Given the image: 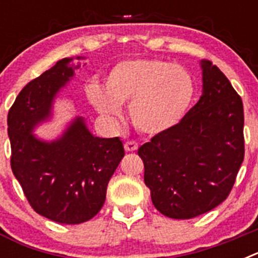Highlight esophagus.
<instances>
[{
	"label": "esophagus",
	"instance_id": "1",
	"mask_svg": "<svg viewBox=\"0 0 258 258\" xmlns=\"http://www.w3.org/2000/svg\"><path fill=\"white\" fill-rule=\"evenodd\" d=\"M124 149H125V151H127V152H133L138 149V143L134 142V141H127V142H125Z\"/></svg>",
	"mask_w": 258,
	"mask_h": 258
}]
</instances>
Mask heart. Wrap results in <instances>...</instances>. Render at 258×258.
<instances>
[{"instance_id":"obj_1","label":"heart","mask_w":258,"mask_h":258,"mask_svg":"<svg viewBox=\"0 0 258 258\" xmlns=\"http://www.w3.org/2000/svg\"><path fill=\"white\" fill-rule=\"evenodd\" d=\"M194 81L183 67L160 59L120 61L104 79V92L89 88L88 98L99 115L116 118L129 102V118L137 131L156 136L170 131L187 112Z\"/></svg>"}]
</instances>
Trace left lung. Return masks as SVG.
<instances>
[{
  "label": "left lung",
  "mask_w": 258,
  "mask_h": 258,
  "mask_svg": "<svg viewBox=\"0 0 258 258\" xmlns=\"http://www.w3.org/2000/svg\"><path fill=\"white\" fill-rule=\"evenodd\" d=\"M203 93L178 124L141 146L145 183L161 214L190 220L229 197L244 159L243 102L227 77L200 60Z\"/></svg>",
  "instance_id": "8db88e82"
}]
</instances>
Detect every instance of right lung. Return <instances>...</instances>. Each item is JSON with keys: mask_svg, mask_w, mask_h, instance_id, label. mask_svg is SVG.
Listing matches in <instances>:
<instances>
[{"mask_svg": "<svg viewBox=\"0 0 258 258\" xmlns=\"http://www.w3.org/2000/svg\"><path fill=\"white\" fill-rule=\"evenodd\" d=\"M77 68L74 58L56 61L22 89L8 115L15 178L38 214L66 225L83 223L101 211L109 179L124 157L118 137L93 136L81 116L51 141L33 133L52 117L54 102Z\"/></svg>", "mask_w": 258, "mask_h": 258, "instance_id": "right-lung-1", "label": "right lung"}]
</instances>
